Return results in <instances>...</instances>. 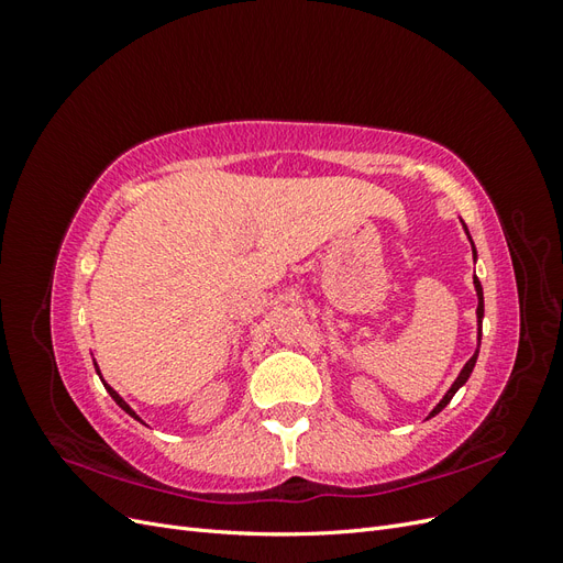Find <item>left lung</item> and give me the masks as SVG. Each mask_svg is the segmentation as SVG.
Segmentation results:
<instances>
[{
  "label": "left lung",
  "instance_id": "8db88e82",
  "mask_svg": "<svg viewBox=\"0 0 563 563\" xmlns=\"http://www.w3.org/2000/svg\"><path fill=\"white\" fill-rule=\"evenodd\" d=\"M474 249V246H472ZM474 258H476V253H474ZM474 286H476V296H479V308H476V317H479V345H482V319H484V291H482V284H479V279H476L474 277ZM476 354H479V350H476L474 354H472V360L465 364V368L463 371H460V376L455 378V383L451 385V389L446 391V397L444 399H441L439 404H437V408H434V411L430 413V416H437L439 411H441V408H444L451 399H453V395H455V391L460 389V387H463L465 383H467V378H470V373H472V368H474V364H476Z\"/></svg>",
  "mask_w": 563,
  "mask_h": 563
}]
</instances>
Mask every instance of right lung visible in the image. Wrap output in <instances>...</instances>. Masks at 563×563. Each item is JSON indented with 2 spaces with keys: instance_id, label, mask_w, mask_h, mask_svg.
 I'll return each instance as SVG.
<instances>
[{
  "instance_id": "add662e5",
  "label": "right lung",
  "mask_w": 563,
  "mask_h": 563,
  "mask_svg": "<svg viewBox=\"0 0 563 563\" xmlns=\"http://www.w3.org/2000/svg\"><path fill=\"white\" fill-rule=\"evenodd\" d=\"M103 385H106V383H103ZM106 389H108V391H110V397H112V399H114V401H117V404H119V406H122V408H124V411H126V413H129V416H133V418H135V420H141V418H139V416H135V413H133V411H131V408H129V406H126V401H124V399H122V397H119V395H117V391H114V389H112V387H108V385H106Z\"/></svg>"
}]
</instances>
